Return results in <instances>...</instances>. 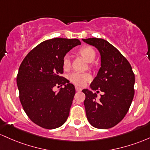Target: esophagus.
Segmentation results:
<instances>
[{
    "instance_id": "1",
    "label": "esophagus",
    "mask_w": 150,
    "mask_h": 150,
    "mask_svg": "<svg viewBox=\"0 0 150 150\" xmlns=\"http://www.w3.org/2000/svg\"><path fill=\"white\" fill-rule=\"evenodd\" d=\"M81 88H80V87H79V86H76V91H81Z\"/></svg>"
}]
</instances>
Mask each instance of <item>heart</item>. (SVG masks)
<instances>
[{"label": "heart", "instance_id": "b5f03b06", "mask_svg": "<svg viewBox=\"0 0 150 150\" xmlns=\"http://www.w3.org/2000/svg\"><path fill=\"white\" fill-rule=\"evenodd\" d=\"M79 53L88 62H92L95 59L96 52L91 46H84L79 50ZM70 56L69 54L64 55L62 59V65L64 69H69L70 67ZM69 79L71 83L79 86H84L86 83L91 81L92 76L89 73L81 72H73L69 76Z\"/></svg>", "mask_w": 150, "mask_h": 150}]
</instances>
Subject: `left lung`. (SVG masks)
<instances>
[{"mask_svg":"<svg viewBox=\"0 0 150 150\" xmlns=\"http://www.w3.org/2000/svg\"><path fill=\"white\" fill-rule=\"evenodd\" d=\"M82 40L100 52L101 67L91 87L104 93L97 100L95 93L82 91L86 95L83 104L87 119L94 127L111 128L128 111L134 97V74L127 59L106 40L95 38Z\"/></svg>","mask_w":150,"mask_h":150,"instance_id":"obj_1","label":"left lung"}]
</instances>
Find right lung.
Wrapping results in <instances>:
<instances>
[{"mask_svg": "<svg viewBox=\"0 0 150 150\" xmlns=\"http://www.w3.org/2000/svg\"><path fill=\"white\" fill-rule=\"evenodd\" d=\"M80 44L78 39L45 40L27 54L19 67L17 84L22 106L30 120L43 128H57L68 118L76 90L61 76L62 59ZM62 85L65 88L58 93L53 91L54 87Z\"/></svg>", "mask_w": 150, "mask_h": 150, "instance_id": "1", "label": "right lung"}]
</instances>
